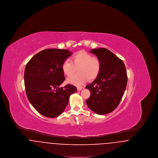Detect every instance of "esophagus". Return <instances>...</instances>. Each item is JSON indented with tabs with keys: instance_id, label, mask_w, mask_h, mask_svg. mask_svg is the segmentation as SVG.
Instances as JSON below:
<instances>
[{
	"instance_id": "34e87169",
	"label": "esophagus",
	"mask_w": 158,
	"mask_h": 158,
	"mask_svg": "<svg viewBox=\"0 0 158 158\" xmlns=\"http://www.w3.org/2000/svg\"><path fill=\"white\" fill-rule=\"evenodd\" d=\"M82 87H81V86H78V87H77V89L78 91H80V90H82Z\"/></svg>"
}]
</instances>
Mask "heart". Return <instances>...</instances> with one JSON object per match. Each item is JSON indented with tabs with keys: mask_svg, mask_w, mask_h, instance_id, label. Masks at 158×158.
Wrapping results in <instances>:
<instances>
[{
	"mask_svg": "<svg viewBox=\"0 0 158 158\" xmlns=\"http://www.w3.org/2000/svg\"><path fill=\"white\" fill-rule=\"evenodd\" d=\"M78 69L77 74L69 77L67 82L75 85H81L88 79L93 80L98 76L101 70V63L98 58L85 51H79L71 57V60L66 59L61 64V69L64 74L70 76Z\"/></svg>",
	"mask_w": 158,
	"mask_h": 158,
	"instance_id": "b5f03b06",
	"label": "heart"
}]
</instances>
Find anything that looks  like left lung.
I'll return each instance as SVG.
<instances>
[{
	"label": "left lung",
	"instance_id": "left-lung-1",
	"mask_svg": "<svg viewBox=\"0 0 158 158\" xmlns=\"http://www.w3.org/2000/svg\"><path fill=\"white\" fill-rule=\"evenodd\" d=\"M90 53L97 56L101 70L94 81L86 86L90 92L86 104L99 115L111 113L119 105L126 89V69L123 60L105 48L93 49Z\"/></svg>",
	"mask_w": 158,
	"mask_h": 158
}]
</instances>
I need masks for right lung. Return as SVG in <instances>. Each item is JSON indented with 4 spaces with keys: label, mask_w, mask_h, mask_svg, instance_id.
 I'll list each match as a JSON object with an SVG mask.
<instances>
[{
    "label": "right lung",
    "mask_w": 158,
    "mask_h": 158,
    "mask_svg": "<svg viewBox=\"0 0 158 158\" xmlns=\"http://www.w3.org/2000/svg\"><path fill=\"white\" fill-rule=\"evenodd\" d=\"M71 55L68 50L45 49L34 56L26 65L27 96L31 105L46 117L59 116L67 106L70 95L77 90L70 84L59 88L65 79L62 63Z\"/></svg>",
    "instance_id": "obj_1"
}]
</instances>
